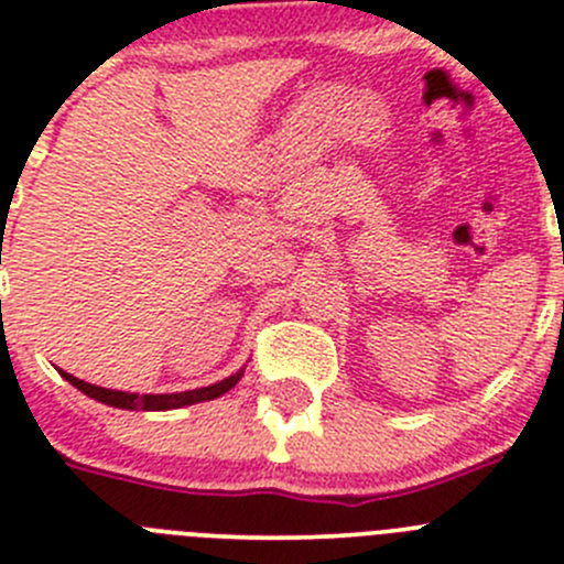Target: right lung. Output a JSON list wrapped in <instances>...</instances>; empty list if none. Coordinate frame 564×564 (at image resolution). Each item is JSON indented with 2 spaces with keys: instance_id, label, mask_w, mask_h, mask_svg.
<instances>
[{
  "instance_id": "obj_1",
  "label": "right lung",
  "mask_w": 564,
  "mask_h": 564,
  "mask_svg": "<svg viewBox=\"0 0 564 564\" xmlns=\"http://www.w3.org/2000/svg\"><path fill=\"white\" fill-rule=\"evenodd\" d=\"M70 386L79 388L82 393H87L90 399H98V402L109 404V408H120V410H173V408H184V404H195V402H206V399H217L223 397L226 391H231L234 386L239 382L242 371L237 375L226 377V380L215 382V386L206 388H195V391H182V393H129V391H109V388L101 386H90V382L79 380V377L68 375V371H59Z\"/></svg>"
}]
</instances>
